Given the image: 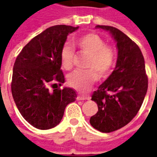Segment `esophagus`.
<instances>
[{"label": "esophagus", "instance_id": "1", "mask_svg": "<svg viewBox=\"0 0 157 157\" xmlns=\"http://www.w3.org/2000/svg\"><path fill=\"white\" fill-rule=\"evenodd\" d=\"M77 100H86V99H89V97L87 96H83V95H78L77 96V98H76Z\"/></svg>", "mask_w": 157, "mask_h": 157}]
</instances>
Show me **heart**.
Wrapping results in <instances>:
<instances>
[{"label":"heart","instance_id":"b5f03b06","mask_svg":"<svg viewBox=\"0 0 157 157\" xmlns=\"http://www.w3.org/2000/svg\"><path fill=\"white\" fill-rule=\"evenodd\" d=\"M75 44L82 52L90 54L86 67L87 70L75 71L68 76L69 85L81 92H86L99 77H105L112 71L116 61V52L105 40L96 33H87L75 39ZM62 66L71 70L75 64V52L65 44L60 52Z\"/></svg>","mask_w":157,"mask_h":157}]
</instances>
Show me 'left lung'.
Wrapping results in <instances>:
<instances>
[{"label": "left lung", "mask_w": 157, "mask_h": 157, "mask_svg": "<svg viewBox=\"0 0 157 157\" xmlns=\"http://www.w3.org/2000/svg\"><path fill=\"white\" fill-rule=\"evenodd\" d=\"M96 28L109 31L118 48L114 71L92 95L98 111L90 124L100 132L110 133L128 124L137 114L147 92L148 77L143 55L135 42L111 26Z\"/></svg>", "instance_id": "obj_1"}]
</instances>
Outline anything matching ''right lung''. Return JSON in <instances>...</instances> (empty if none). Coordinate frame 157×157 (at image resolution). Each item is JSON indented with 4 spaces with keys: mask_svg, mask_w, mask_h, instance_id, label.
<instances>
[{
    "mask_svg": "<svg viewBox=\"0 0 157 157\" xmlns=\"http://www.w3.org/2000/svg\"><path fill=\"white\" fill-rule=\"evenodd\" d=\"M78 28L50 27L27 44L16 59L11 85L12 97L20 113L34 128L55 127L61 121L65 107L77 98L74 89H60L57 85L60 86L65 82L60 52L69 33Z\"/></svg>",
    "mask_w": 157,
    "mask_h": 157,
    "instance_id": "add662e5",
    "label": "right lung"
}]
</instances>
